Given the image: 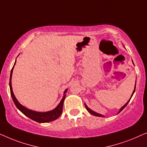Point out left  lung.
<instances>
[{"label": "left lung", "mask_w": 147, "mask_h": 147, "mask_svg": "<svg viewBox=\"0 0 147 147\" xmlns=\"http://www.w3.org/2000/svg\"><path fill=\"white\" fill-rule=\"evenodd\" d=\"M133 65H134V63H133ZM135 88H136V82H135V88H134V90H133V93H132V95H131V98H130V99L129 100V101H127V102L126 103V104L125 105H123V107H121V109H120V110H119V113H117V114H119V113H121L122 111L126 107V106H127V105H128V103H129V102L130 101V100H131V98H132V96H133V94H134V92H135ZM84 105H85V107H86V110H87L88 111V113H90V114L91 115H94V116H96V117H105V116L104 115H100V114H99V113H96V112H94V111H92L91 109H89L88 108V107L86 106V105L85 104V103H84Z\"/></svg>", "instance_id": "obj_1"}]
</instances>
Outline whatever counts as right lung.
Returning <instances> with one entry per match:
<instances>
[{"label":"right lung","mask_w":147,"mask_h":147,"mask_svg":"<svg viewBox=\"0 0 147 147\" xmlns=\"http://www.w3.org/2000/svg\"><path fill=\"white\" fill-rule=\"evenodd\" d=\"M16 61L14 64L13 67L11 71V75H10V81H9V86H10V90H11V94L12 96V100L14 105H16V107H17V109L19 110L20 112H22L23 114L26 116V117L29 118V119L33 120V121L38 122L40 123H49V122L55 121V120L57 119L60 116H61L62 112H63V102L65 100V96H66V92L67 91V89H66L64 92V96L61 100V102L59 105H57V107L55 109H54L53 110L47 111V112H37V111H34L30 109H28L26 108L25 107L22 106L20 103L18 102L17 99L16 98L15 96L13 93L12 88V84H11V79H12V71H13L14 67L16 64Z\"/></svg>","instance_id":"right-lung-1"}]
</instances>
